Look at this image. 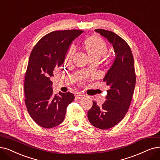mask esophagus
I'll return each instance as SVG.
<instances>
[{"mask_svg": "<svg viewBox=\"0 0 160 160\" xmlns=\"http://www.w3.org/2000/svg\"><path fill=\"white\" fill-rule=\"evenodd\" d=\"M83 97H84V95L81 93H77V94L75 95V98L77 99H81Z\"/></svg>", "mask_w": 160, "mask_h": 160, "instance_id": "1", "label": "esophagus"}]
</instances>
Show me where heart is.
Instances as JSON below:
<instances>
[{
	"mask_svg": "<svg viewBox=\"0 0 160 160\" xmlns=\"http://www.w3.org/2000/svg\"><path fill=\"white\" fill-rule=\"evenodd\" d=\"M83 48L92 60H98L107 50L106 42L98 35H92L87 37L83 42ZM75 52L74 46H71L68 50L66 61H70Z\"/></svg>",
	"mask_w": 160,
	"mask_h": 160,
	"instance_id": "obj_1",
	"label": "heart"
}]
</instances>
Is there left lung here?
Segmentation results:
<instances>
[{"mask_svg": "<svg viewBox=\"0 0 160 160\" xmlns=\"http://www.w3.org/2000/svg\"><path fill=\"white\" fill-rule=\"evenodd\" d=\"M95 31L112 44L116 56L103 79L110 87L106 100L101 106L93 101L87 116L94 127L107 129L119 123L128 112L135 90L136 75L133 56L128 44L112 31L102 29Z\"/></svg>", "mask_w": 160, "mask_h": 160, "instance_id": "8db88e82", "label": "left lung"}]
</instances>
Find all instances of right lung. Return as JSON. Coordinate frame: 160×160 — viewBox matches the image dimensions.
I'll return each instance as SVG.
<instances>
[{
    "label": "right lung",
    "mask_w": 160,
    "mask_h": 160,
    "mask_svg": "<svg viewBox=\"0 0 160 160\" xmlns=\"http://www.w3.org/2000/svg\"><path fill=\"white\" fill-rule=\"evenodd\" d=\"M82 32L52 31L42 37L32 50L25 76V103L31 118L44 128L61 124L68 106L74 100L70 92L54 94L50 78L64 62L70 44Z\"/></svg>",
    "instance_id": "obj_1"
}]
</instances>
